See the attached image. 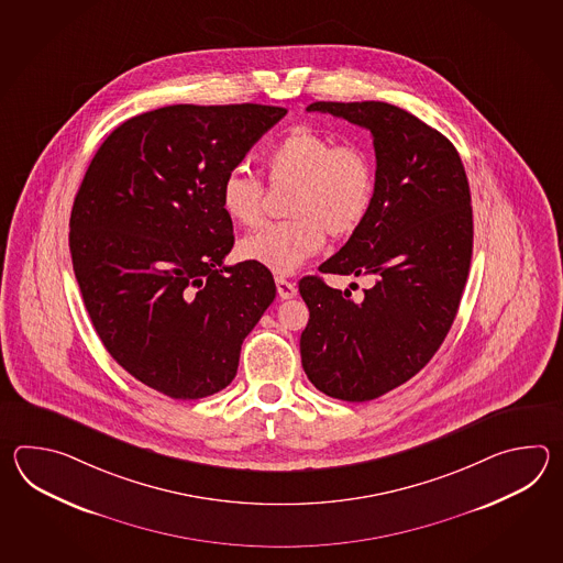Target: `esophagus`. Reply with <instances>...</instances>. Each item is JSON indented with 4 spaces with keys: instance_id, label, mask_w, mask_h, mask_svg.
<instances>
[{
    "instance_id": "obj_1",
    "label": "esophagus",
    "mask_w": 563,
    "mask_h": 563,
    "mask_svg": "<svg viewBox=\"0 0 563 563\" xmlns=\"http://www.w3.org/2000/svg\"><path fill=\"white\" fill-rule=\"evenodd\" d=\"M277 294L282 299H291L298 294V287L294 282H287L284 277H277L276 279Z\"/></svg>"
}]
</instances>
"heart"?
Wrapping results in <instances>:
<instances>
[{
  "mask_svg": "<svg viewBox=\"0 0 563 563\" xmlns=\"http://www.w3.org/2000/svg\"><path fill=\"white\" fill-rule=\"evenodd\" d=\"M265 165L274 185H294L291 219L241 240L243 262L289 276L322 252L328 233L347 238L371 213L376 168L362 144H335L330 134L296 126L267 151ZM219 205L229 221L253 228L264 216V183L247 167H231L219 183Z\"/></svg>",
  "mask_w": 563,
  "mask_h": 563,
  "instance_id": "1",
  "label": "heart"
}]
</instances>
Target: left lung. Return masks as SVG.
Instances as JSON below:
<instances>
[{"label": "left lung", "mask_w": 563, "mask_h": 563, "mask_svg": "<svg viewBox=\"0 0 563 563\" xmlns=\"http://www.w3.org/2000/svg\"><path fill=\"white\" fill-rule=\"evenodd\" d=\"M368 129L376 153L371 213L322 274L371 276L362 298L299 279L310 320L299 338L310 383L346 402L390 393L422 371L455 320L473 253L467 175L453 143L386 102H313Z\"/></svg>", "instance_id": "8db88e82"}]
</instances>
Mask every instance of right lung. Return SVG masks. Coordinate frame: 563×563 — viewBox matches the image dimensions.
Masks as SVG:
<instances>
[{"label":"right lung","mask_w":563,"mask_h":563,"mask_svg":"<svg viewBox=\"0 0 563 563\" xmlns=\"http://www.w3.org/2000/svg\"><path fill=\"white\" fill-rule=\"evenodd\" d=\"M264 104L156 108L98 148L74 199L70 253L108 354L163 395L195 400L238 374L276 298L260 265H223L233 223L219 183L286 117Z\"/></svg>","instance_id":"add662e5"}]
</instances>
